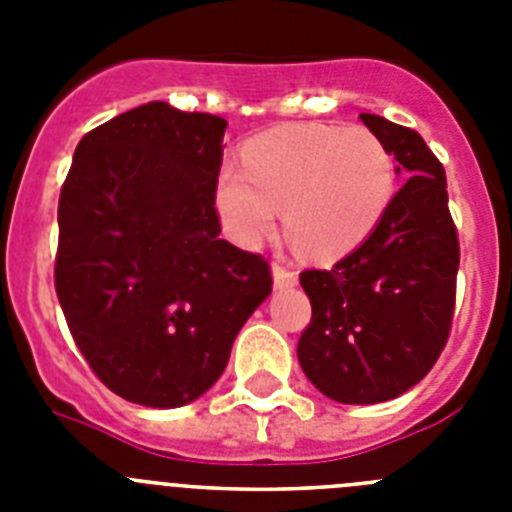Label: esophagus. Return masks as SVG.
Here are the masks:
<instances>
[{
    "label": "esophagus",
    "instance_id": "34e87169",
    "mask_svg": "<svg viewBox=\"0 0 512 512\" xmlns=\"http://www.w3.org/2000/svg\"><path fill=\"white\" fill-rule=\"evenodd\" d=\"M271 274H274V287L277 289H287V287H295L297 284V271L289 269L284 264H274L271 266Z\"/></svg>",
    "mask_w": 512,
    "mask_h": 512
}]
</instances>
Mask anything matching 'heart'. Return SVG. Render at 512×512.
Returning <instances> with one entry per match:
<instances>
[{"instance_id":"b5f03b06","label":"heart","mask_w":512,"mask_h":512,"mask_svg":"<svg viewBox=\"0 0 512 512\" xmlns=\"http://www.w3.org/2000/svg\"><path fill=\"white\" fill-rule=\"evenodd\" d=\"M395 192V158L369 128L287 125L243 148V169L225 164L215 182L223 228L259 246L279 220L302 256L333 261L372 235Z\"/></svg>"}]
</instances>
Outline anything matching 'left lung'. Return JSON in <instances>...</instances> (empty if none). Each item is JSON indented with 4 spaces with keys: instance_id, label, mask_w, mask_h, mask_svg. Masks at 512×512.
<instances>
[{
    "instance_id": "left-lung-1",
    "label": "left lung",
    "mask_w": 512,
    "mask_h": 512,
    "mask_svg": "<svg viewBox=\"0 0 512 512\" xmlns=\"http://www.w3.org/2000/svg\"><path fill=\"white\" fill-rule=\"evenodd\" d=\"M361 122L410 176L356 251L333 269L300 274L312 318L297 359L343 405L387 402L431 372L449 341L459 271L441 161L415 130L366 112Z\"/></svg>"
}]
</instances>
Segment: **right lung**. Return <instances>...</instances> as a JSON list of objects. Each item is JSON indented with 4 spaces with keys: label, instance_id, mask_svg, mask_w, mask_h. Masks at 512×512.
Listing matches in <instances>:
<instances>
[{
    "label": "right lung",
    "instance_id": "right-lung-1",
    "mask_svg": "<svg viewBox=\"0 0 512 512\" xmlns=\"http://www.w3.org/2000/svg\"><path fill=\"white\" fill-rule=\"evenodd\" d=\"M225 128L140 104L79 140L61 187L58 302L92 372L135 405L205 395L271 295L269 261L220 238Z\"/></svg>",
    "mask_w": 512,
    "mask_h": 512
}]
</instances>
